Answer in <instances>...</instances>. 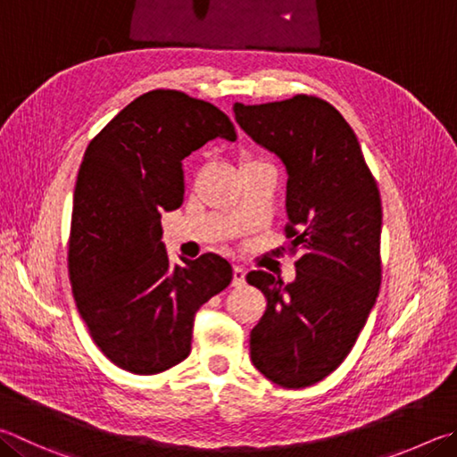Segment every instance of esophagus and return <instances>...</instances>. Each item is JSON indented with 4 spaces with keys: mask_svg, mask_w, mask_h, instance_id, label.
<instances>
[{
    "mask_svg": "<svg viewBox=\"0 0 457 457\" xmlns=\"http://www.w3.org/2000/svg\"><path fill=\"white\" fill-rule=\"evenodd\" d=\"M245 284V271L239 265H234V279H231V286L242 287Z\"/></svg>",
    "mask_w": 457,
    "mask_h": 457,
    "instance_id": "34e87169",
    "label": "esophagus"
}]
</instances>
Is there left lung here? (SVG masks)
Here are the masks:
<instances>
[{
    "instance_id": "8db88e82",
    "label": "left lung",
    "mask_w": 457,
    "mask_h": 457,
    "mask_svg": "<svg viewBox=\"0 0 457 457\" xmlns=\"http://www.w3.org/2000/svg\"><path fill=\"white\" fill-rule=\"evenodd\" d=\"M236 120L287 170V252L297 276H245L268 300L250 334L253 366L273 384L302 389L339 368L381 284V197L350 123L326 99L234 104Z\"/></svg>"
}]
</instances>
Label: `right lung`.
I'll return each mask as SVG.
<instances>
[{
	"label": "right lung",
	"instance_id": "obj_1",
	"mask_svg": "<svg viewBox=\"0 0 457 457\" xmlns=\"http://www.w3.org/2000/svg\"><path fill=\"white\" fill-rule=\"evenodd\" d=\"M213 137H237L220 107L154 89L123 107L81 162L68 242L73 297L96 345L129 373L184 361L195 312L234 278L215 253L170 265L162 244V210L184 202L181 160Z\"/></svg>",
	"mask_w": 457,
	"mask_h": 457
}]
</instances>
